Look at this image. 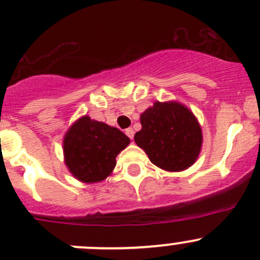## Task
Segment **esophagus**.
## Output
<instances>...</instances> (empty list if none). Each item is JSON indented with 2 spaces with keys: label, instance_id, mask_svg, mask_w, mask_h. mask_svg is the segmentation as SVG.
Segmentation results:
<instances>
[{
  "label": "esophagus",
  "instance_id": "obj_1",
  "mask_svg": "<svg viewBox=\"0 0 260 260\" xmlns=\"http://www.w3.org/2000/svg\"><path fill=\"white\" fill-rule=\"evenodd\" d=\"M125 135H127L128 137L131 138V140H133V136H135V131H133L132 128H127V129H125Z\"/></svg>",
  "mask_w": 260,
  "mask_h": 260
}]
</instances>
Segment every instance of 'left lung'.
Masks as SVG:
<instances>
[{"label":"left lung","mask_w":260,"mask_h":260,"mask_svg":"<svg viewBox=\"0 0 260 260\" xmlns=\"http://www.w3.org/2000/svg\"><path fill=\"white\" fill-rule=\"evenodd\" d=\"M135 142L154 166L180 172L192 166L203 147V131L195 114L177 101L154 102L140 117Z\"/></svg>","instance_id":"1"}]
</instances>
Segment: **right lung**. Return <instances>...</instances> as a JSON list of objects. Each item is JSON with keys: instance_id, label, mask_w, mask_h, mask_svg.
<instances>
[{"instance_id": "1", "label": "right lung", "mask_w": 260, "mask_h": 260, "mask_svg": "<svg viewBox=\"0 0 260 260\" xmlns=\"http://www.w3.org/2000/svg\"><path fill=\"white\" fill-rule=\"evenodd\" d=\"M129 142L118 128L83 115L64 136V164L80 182H102L111 176L117 165L115 157Z\"/></svg>"}]
</instances>
